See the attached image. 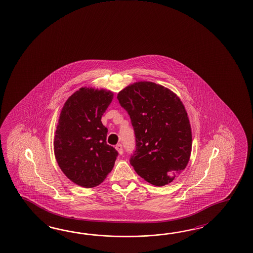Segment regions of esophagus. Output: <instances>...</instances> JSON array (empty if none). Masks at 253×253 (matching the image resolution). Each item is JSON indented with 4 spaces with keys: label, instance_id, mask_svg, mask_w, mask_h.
I'll return each instance as SVG.
<instances>
[{
    "label": "esophagus",
    "instance_id": "1",
    "mask_svg": "<svg viewBox=\"0 0 253 253\" xmlns=\"http://www.w3.org/2000/svg\"><path fill=\"white\" fill-rule=\"evenodd\" d=\"M115 148H116V150L118 151L119 154H121V155H122V154H124V147H123L122 144H120V143H119V144L116 145Z\"/></svg>",
    "mask_w": 253,
    "mask_h": 253
}]
</instances>
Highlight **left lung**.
I'll return each mask as SVG.
<instances>
[{"mask_svg": "<svg viewBox=\"0 0 253 253\" xmlns=\"http://www.w3.org/2000/svg\"><path fill=\"white\" fill-rule=\"evenodd\" d=\"M121 106L134 129L135 149L129 163L152 185L174 180L189 163L191 129L182 102L171 90L151 82H139L121 90Z\"/></svg>", "mask_w": 253, "mask_h": 253, "instance_id": "left-lung-1", "label": "left lung"}]
</instances>
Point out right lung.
<instances>
[{
  "label": "right lung",
  "mask_w": 253,
  "mask_h": 253,
  "mask_svg": "<svg viewBox=\"0 0 253 253\" xmlns=\"http://www.w3.org/2000/svg\"><path fill=\"white\" fill-rule=\"evenodd\" d=\"M112 91L81 88L64 103L54 139V153L62 172L85 188L106 179L118 152L106 142L101 116L113 100Z\"/></svg>",
  "instance_id": "add662e5"
}]
</instances>
